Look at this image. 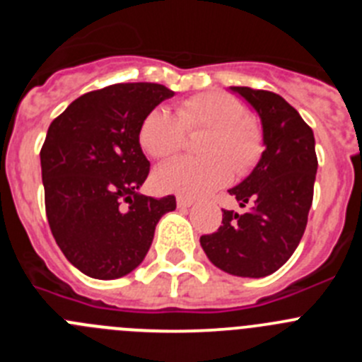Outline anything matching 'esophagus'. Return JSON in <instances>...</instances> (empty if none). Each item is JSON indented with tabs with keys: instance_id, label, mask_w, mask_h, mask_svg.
Here are the masks:
<instances>
[{
	"instance_id": "obj_1",
	"label": "esophagus",
	"mask_w": 362,
	"mask_h": 362,
	"mask_svg": "<svg viewBox=\"0 0 362 362\" xmlns=\"http://www.w3.org/2000/svg\"><path fill=\"white\" fill-rule=\"evenodd\" d=\"M192 204H194V199H190V197H185V196H177L179 209H188V206H192Z\"/></svg>"
}]
</instances>
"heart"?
<instances>
[{
    "instance_id": "obj_1",
    "label": "heart",
    "mask_w": 362,
    "mask_h": 362,
    "mask_svg": "<svg viewBox=\"0 0 362 362\" xmlns=\"http://www.w3.org/2000/svg\"><path fill=\"white\" fill-rule=\"evenodd\" d=\"M204 132V158H179L161 165L153 181L163 192L204 196L226 185L233 170L245 174L263 153V130L246 114L241 99L226 92H201L179 101L175 112L153 108L141 121L139 145L156 159L170 158L185 146L187 134Z\"/></svg>"
}]
</instances>
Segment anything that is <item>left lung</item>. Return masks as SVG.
Segmentation results:
<instances>
[{
  "label": "left lung",
  "instance_id": "obj_1",
  "mask_svg": "<svg viewBox=\"0 0 362 362\" xmlns=\"http://www.w3.org/2000/svg\"><path fill=\"white\" fill-rule=\"evenodd\" d=\"M232 90L257 110L267 148L254 172L228 190L250 210H223V225L201 235V246L223 272L264 277L288 261L305 233L317 172L315 139L299 112L276 92L250 86Z\"/></svg>",
  "mask_w": 362,
  "mask_h": 362
}]
</instances>
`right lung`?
<instances>
[{
  "instance_id": "1",
  "label": "right lung",
  "mask_w": 362,
  "mask_h": 362,
  "mask_svg": "<svg viewBox=\"0 0 362 362\" xmlns=\"http://www.w3.org/2000/svg\"><path fill=\"white\" fill-rule=\"evenodd\" d=\"M158 83H116L83 94L50 123L41 177L50 232L85 276L117 279L141 264L175 197L137 194L150 172L143 117L172 98Z\"/></svg>"
}]
</instances>
